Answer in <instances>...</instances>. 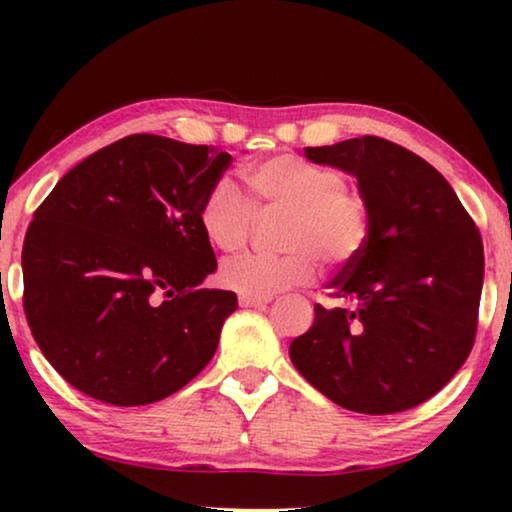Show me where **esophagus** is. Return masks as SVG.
<instances>
[{
  "mask_svg": "<svg viewBox=\"0 0 512 512\" xmlns=\"http://www.w3.org/2000/svg\"><path fill=\"white\" fill-rule=\"evenodd\" d=\"M272 298H254V296H240V305L242 307H263L268 305Z\"/></svg>",
  "mask_w": 512,
  "mask_h": 512,
  "instance_id": "34e87169",
  "label": "esophagus"
}]
</instances>
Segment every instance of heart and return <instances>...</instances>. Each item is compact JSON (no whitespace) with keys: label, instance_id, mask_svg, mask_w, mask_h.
<instances>
[{"label":"heart","instance_id":"heart-1","mask_svg":"<svg viewBox=\"0 0 512 512\" xmlns=\"http://www.w3.org/2000/svg\"><path fill=\"white\" fill-rule=\"evenodd\" d=\"M249 200L228 179L209 186L198 209L205 240L219 251L244 247L258 219H279L284 256L242 254L221 268V284L254 298H272L312 282L314 261L347 270L370 240V212L359 193L349 191L345 172L293 153L265 158L242 170Z\"/></svg>","mask_w":512,"mask_h":512}]
</instances>
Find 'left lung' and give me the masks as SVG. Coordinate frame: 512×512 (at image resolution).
<instances>
[{"instance_id":"obj_1","label":"left lung","mask_w":512,"mask_h":512,"mask_svg":"<svg viewBox=\"0 0 512 512\" xmlns=\"http://www.w3.org/2000/svg\"><path fill=\"white\" fill-rule=\"evenodd\" d=\"M356 177L370 212L359 261L328 284L335 307L291 342L300 375L340 408L394 415L438 394L471 354L485 277L478 228L424 158L382 137L307 146Z\"/></svg>"}]
</instances>
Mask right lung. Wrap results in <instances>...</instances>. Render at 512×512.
Segmentation results:
<instances>
[{
	"mask_svg": "<svg viewBox=\"0 0 512 512\" xmlns=\"http://www.w3.org/2000/svg\"><path fill=\"white\" fill-rule=\"evenodd\" d=\"M230 153L130 135L62 177L23 244V307L48 363L102 403L149 405L212 361L237 310L198 223Z\"/></svg>",
	"mask_w": 512,
	"mask_h": 512,
	"instance_id": "obj_1",
	"label": "right lung"
}]
</instances>
